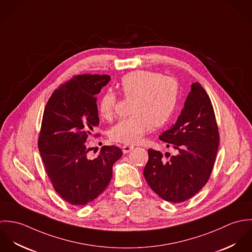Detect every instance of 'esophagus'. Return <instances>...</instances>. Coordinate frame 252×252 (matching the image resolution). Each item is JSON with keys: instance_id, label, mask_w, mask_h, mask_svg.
<instances>
[{"instance_id": "esophagus-1", "label": "esophagus", "mask_w": 252, "mask_h": 252, "mask_svg": "<svg viewBox=\"0 0 252 252\" xmlns=\"http://www.w3.org/2000/svg\"><path fill=\"white\" fill-rule=\"evenodd\" d=\"M133 148H134V146H133V145H130V144H124V145L122 146V151H123V153H124V154H127V153H128V152H130Z\"/></svg>"}]
</instances>
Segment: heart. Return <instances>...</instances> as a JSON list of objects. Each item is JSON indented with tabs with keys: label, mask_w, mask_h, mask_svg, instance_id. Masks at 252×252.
<instances>
[{
	"label": "heart",
	"mask_w": 252,
	"mask_h": 252,
	"mask_svg": "<svg viewBox=\"0 0 252 252\" xmlns=\"http://www.w3.org/2000/svg\"><path fill=\"white\" fill-rule=\"evenodd\" d=\"M119 89L130 104L129 117L120 119L109 130L112 142L136 144L152 127L161 128L173 117L180 99V85L176 78L151 71H135L122 76ZM117 103L116 95L106 91L98 102L101 118L112 119Z\"/></svg>",
	"instance_id": "1"
}]
</instances>
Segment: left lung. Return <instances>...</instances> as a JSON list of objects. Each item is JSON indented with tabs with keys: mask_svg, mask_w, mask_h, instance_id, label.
I'll list each match as a JSON object with an SVG mask.
<instances>
[{
	"mask_svg": "<svg viewBox=\"0 0 252 252\" xmlns=\"http://www.w3.org/2000/svg\"><path fill=\"white\" fill-rule=\"evenodd\" d=\"M159 139L174 147L168 161L160 151L149 148L144 175L150 188L171 203L184 202L210 180L219 144V131L211 99L198 83H192L176 124ZM168 156V157H169Z\"/></svg>",
	"mask_w": 252,
	"mask_h": 252,
	"instance_id": "left-lung-1",
	"label": "left lung"
}]
</instances>
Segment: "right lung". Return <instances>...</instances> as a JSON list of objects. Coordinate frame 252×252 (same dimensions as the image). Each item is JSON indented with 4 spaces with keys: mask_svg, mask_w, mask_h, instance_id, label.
I'll use <instances>...</instances> for the list:
<instances>
[{
    "mask_svg": "<svg viewBox=\"0 0 252 252\" xmlns=\"http://www.w3.org/2000/svg\"><path fill=\"white\" fill-rule=\"evenodd\" d=\"M109 80L107 74L72 75L54 90L43 111L37 147L54 190L72 206L95 200L122 156L115 145L103 146L95 159L87 155L86 141L99 125L96 95Z\"/></svg>",
    "mask_w": 252,
    "mask_h": 252,
    "instance_id": "add662e5",
    "label": "right lung"
}]
</instances>
